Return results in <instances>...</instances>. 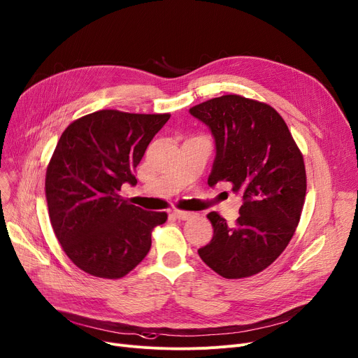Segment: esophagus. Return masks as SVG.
Returning <instances> with one entry per match:
<instances>
[{
	"label": "esophagus",
	"mask_w": 358,
	"mask_h": 358,
	"mask_svg": "<svg viewBox=\"0 0 358 358\" xmlns=\"http://www.w3.org/2000/svg\"><path fill=\"white\" fill-rule=\"evenodd\" d=\"M173 215H174V217H177L178 221H187V220H190V217L196 216L194 212H185V210H176Z\"/></svg>",
	"instance_id": "1"
}]
</instances>
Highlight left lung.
Returning a JSON list of instances; mask_svg holds the SVG:
<instances>
[{"label": "left lung", "instance_id": "1", "mask_svg": "<svg viewBox=\"0 0 358 358\" xmlns=\"http://www.w3.org/2000/svg\"><path fill=\"white\" fill-rule=\"evenodd\" d=\"M190 114L215 137L208 184L229 182L243 196L234 225L208 213L213 237L197 253L227 279L253 276L285 250L300 222L307 190L303 153L284 118L265 102L224 95L190 108Z\"/></svg>", "mask_w": 358, "mask_h": 358}]
</instances>
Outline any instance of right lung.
<instances>
[{
    "label": "right lung",
    "mask_w": 358,
    "mask_h": 358,
    "mask_svg": "<svg viewBox=\"0 0 358 358\" xmlns=\"http://www.w3.org/2000/svg\"><path fill=\"white\" fill-rule=\"evenodd\" d=\"M169 114L101 110L74 120L46 168L45 196L55 237L89 275L126 276L150 250L166 212H148L120 196Z\"/></svg>",
    "instance_id": "1"
}]
</instances>
